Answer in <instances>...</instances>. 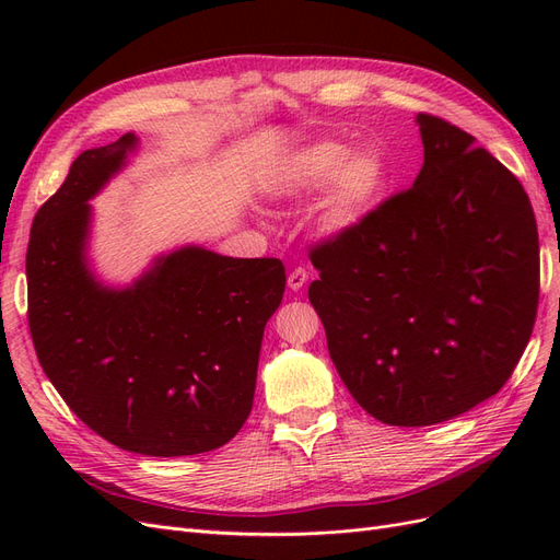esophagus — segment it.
<instances>
[{
	"label": "esophagus",
	"mask_w": 560,
	"mask_h": 560,
	"mask_svg": "<svg viewBox=\"0 0 560 560\" xmlns=\"http://www.w3.org/2000/svg\"><path fill=\"white\" fill-rule=\"evenodd\" d=\"M308 282V270L306 268H294L290 278H287V284H290L292 292H301L303 287H306Z\"/></svg>",
	"instance_id": "34e87169"
}]
</instances>
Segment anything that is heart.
<instances>
[{"label":"heart","mask_w":560,"mask_h":560,"mask_svg":"<svg viewBox=\"0 0 560 560\" xmlns=\"http://www.w3.org/2000/svg\"><path fill=\"white\" fill-rule=\"evenodd\" d=\"M389 163L374 147L352 149L343 142L317 140L284 156L270 175L268 189L278 198H301L325 189L319 226L343 233L360 226L389 189Z\"/></svg>","instance_id":"1"}]
</instances>
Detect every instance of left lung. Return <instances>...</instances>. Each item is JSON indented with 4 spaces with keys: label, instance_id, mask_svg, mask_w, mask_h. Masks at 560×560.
Returning <instances> with one entry per match:
<instances>
[{
    "label": "left lung",
    "instance_id": "obj_1",
    "mask_svg": "<svg viewBox=\"0 0 560 560\" xmlns=\"http://www.w3.org/2000/svg\"><path fill=\"white\" fill-rule=\"evenodd\" d=\"M416 124L425 161L413 186L317 245L308 290L350 395L399 428L493 397L530 341L539 299L521 182L444 118Z\"/></svg>",
    "mask_w": 560,
    "mask_h": 560
}]
</instances>
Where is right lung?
Returning <instances> with one entry per match:
<instances>
[{
	"label": "right lung",
	"mask_w": 560,
	"mask_h": 560,
	"mask_svg": "<svg viewBox=\"0 0 560 560\" xmlns=\"http://www.w3.org/2000/svg\"><path fill=\"white\" fill-rule=\"evenodd\" d=\"M138 144L126 132L86 149L39 208L25 261L30 331L44 374L95 434L130 453L196 455L245 425L284 266L184 245L130 284L100 280L89 200Z\"/></svg>",
	"instance_id": "1"
}]
</instances>
